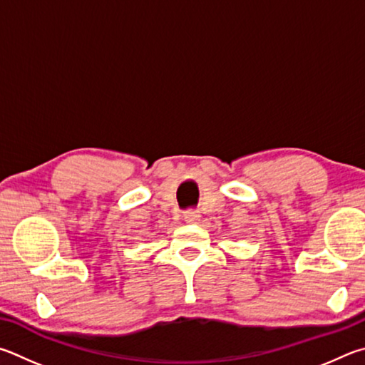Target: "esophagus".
<instances>
[{
	"mask_svg": "<svg viewBox=\"0 0 365 365\" xmlns=\"http://www.w3.org/2000/svg\"><path fill=\"white\" fill-rule=\"evenodd\" d=\"M182 218L187 222H197V221H200V213L194 212V210H189V212H184Z\"/></svg>",
	"mask_w": 365,
	"mask_h": 365,
	"instance_id": "obj_1",
	"label": "esophagus"
}]
</instances>
